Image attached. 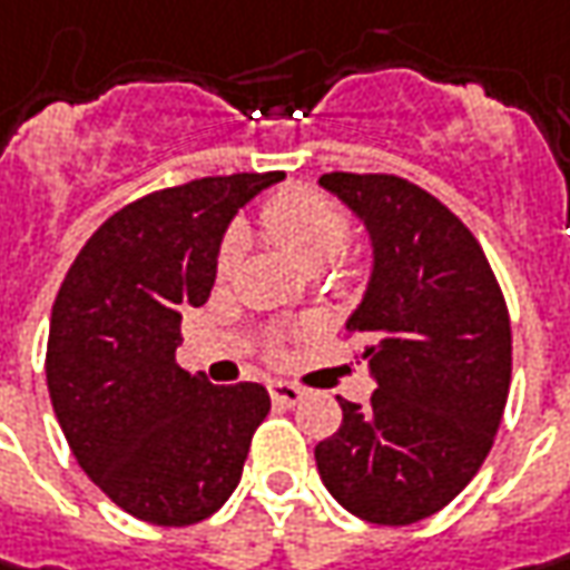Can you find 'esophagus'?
I'll list each match as a JSON object with an SVG mask.
<instances>
[{
    "label": "esophagus",
    "mask_w": 570,
    "mask_h": 570,
    "mask_svg": "<svg viewBox=\"0 0 570 570\" xmlns=\"http://www.w3.org/2000/svg\"><path fill=\"white\" fill-rule=\"evenodd\" d=\"M267 391H271V401L284 403V406H296V403L308 394L303 384L296 382H271L267 384Z\"/></svg>",
    "instance_id": "34e87169"
}]
</instances>
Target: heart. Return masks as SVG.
Returning a JSON list of instances; mask_svg holds the SVG:
<instances>
[{
    "mask_svg": "<svg viewBox=\"0 0 570 570\" xmlns=\"http://www.w3.org/2000/svg\"><path fill=\"white\" fill-rule=\"evenodd\" d=\"M265 233L308 271H324L337 265L353 239V220L346 207L312 188H284L274 191L262 207ZM246 252V239L239 229H229L217 252V281H229ZM350 274V271H346ZM267 353H277V341H271Z\"/></svg>",
    "mask_w": 570,
    "mask_h": 570,
    "instance_id": "1",
    "label": "heart"
}]
</instances>
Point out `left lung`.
<instances>
[{
  "label": "left lung",
  "instance_id": "left-lung-1",
  "mask_svg": "<svg viewBox=\"0 0 570 570\" xmlns=\"http://www.w3.org/2000/svg\"><path fill=\"white\" fill-rule=\"evenodd\" d=\"M375 243V274L346 341L379 387L344 397L315 448L327 492L368 523L406 527L458 499L492 451L511 387V318L461 217L394 173H324Z\"/></svg>",
  "mask_w": 570,
  "mask_h": 570
}]
</instances>
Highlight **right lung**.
Segmentation results:
<instances>
[{
	"instance_id": "right-lung-1",
	"label": "right lung",
	"mask_w": 570,
	"mask_h": 570,
	"mask_svg": "<svg viewBox=\"0 0 570 570\" xmlns=\"http://www.w3.org/2000/svg\"><path fill=\"white\" fill-rule=\"evenodd\" d=\"M284 173L157 188L94 229L56 293L47 387L75 461L131 518L188 527L243 476L265 384L176 363L183 312L210 296L229 217Z\"/></svg>"
}]
</instances>
